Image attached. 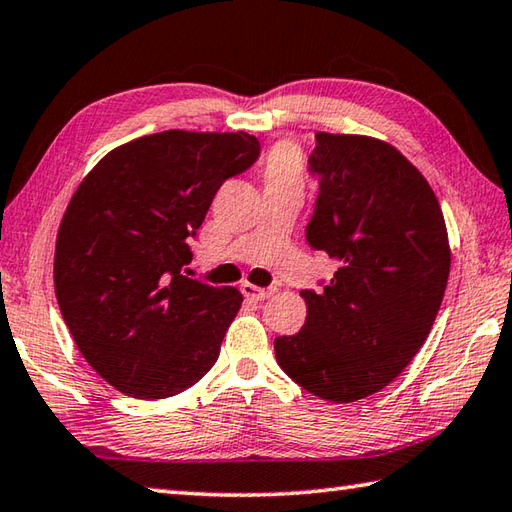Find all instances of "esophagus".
<instances>
[{
    "label": "esophagus",
    "mask_w": 512,
    "mask_h": 512,
    "mask_svg": "<svg viewBox=\"0 0 512 512\" xmlns=\"http://www.w3.org/2000/svg\"><path fill=\"white\" fill-rule=\"evenodd\" d=\"M241 291H243V296H245V298L260 302V300H267L271 294H274V287H267V289H263V287H256V285L243 283V285H241Z\"/></svg>",
    "instance_id": "1"
}]
</instances>
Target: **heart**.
I'll return each mask as SVG.
<instances>
[{"instance_id": "obj_1", "label": "heart", "mask_w": 512, "mask_h": 512, "mask_svg": "<svg viewBox=\"0 0 512 512\" xmlns=\"http://www.w3.org/2000/svg\"><path fill=\"white\" fill-rule=\"evenodd\" d=\"M263 176L267 185H300L302 183V161L300 154L289 143H278L265 156Z\"/></svg>"}]
</instances>
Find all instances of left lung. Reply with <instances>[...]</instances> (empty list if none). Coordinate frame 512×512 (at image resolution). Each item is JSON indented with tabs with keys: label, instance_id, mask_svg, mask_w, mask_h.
Masks as SVG:
<instances>
[{
	"label": "left lung",
	"instance_id": "8db88e82",
	"mask_svg": "<svg viewBox=\"0 0 512 512\" xmlns=\"http://www.w3.org/2000/svg\"><path fill=\"white\" fill-rule=\"evenodd\" d=\"M307 170L318 198L305 238L340 267L318 291H300L305 325L274 351L298 387L356 402L422 349L451 269L448 234L431 185L389 143L318 132Z\"/></svg>",
	"mask_w": 512,
	"mask_h": 512
}]
</instances>
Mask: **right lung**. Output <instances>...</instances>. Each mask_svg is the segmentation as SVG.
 I'll return each instance as SVG.
<instances>
[{"mask_svg": "<svg viewBox=\"0 0 512 512\" xmlns=\"http://www.w3.org/2000/svg\"><path fill=\"white\" fill-rule=\"evenodd\" d=\"M258 156L247 132L168 130L108 152L77 187L55 294L81 356L117 391L163 400L214 367L243 294L183 269L216 192Z\"/></svg>", "mask_w": 512, "mask_h": 512, "instance_id": "right-lung-1", "label": "right lung"}]
</instances>
